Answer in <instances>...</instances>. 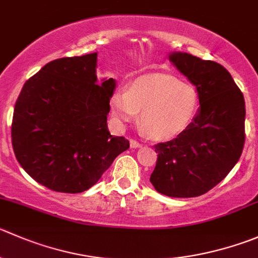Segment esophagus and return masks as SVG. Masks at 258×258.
I'll use <instances>...</instances> for the list:
<instances>
[{
    "label": "esophagus",
    "instance_id": "esophagus-1",
    "mask_svg": "<svg viewBox=\"0 0 258 258\" xmlns=\"http://www.w3.org/2000/svg\"><path fill=\"white\" fill-rule=\"evenodd\" d=\"M130 144H131V147H134V149H137V147L142 146V145L140 144L139 141H136V140H131V141H130Z\"/></svg>",
    "mask_w": 258,
    "mask_h": 258
}]
</instances>
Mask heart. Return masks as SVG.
<instances>
[{"instance_id":"obj_1","label":"heart","mask_w":258,"mask_h":258,"mask_svg":"<svg viewBox=\"0 0 258 258\" xmlns=\"http://www.w3.org/2000/svg\"><path fill=\"white\" fill-rule=\"evenodd\" d=\"M199 92L167 74H150L136 79L127 92H117L111 102L119 123L140 116V124L155 140H170L189 127L199 108Z\"/></svg>"}]
</instances>
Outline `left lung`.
<instances>
[{
  "label": "left lung",
  "mask_w": 258,
  "mask_h": 258,
  "mask_svg": "<svg viewBox=\"0 0 258 258\" xmlns=\"http://www.w3.org/2000/svg\"><path fill=\"white\" fill-rule=\"evenodd\" d=\"M169 59L197 87L201 108L184 132L155 145L157 160L150 181L164 196L192 198L219 184L241 157L246 106L221 64L186 52H172Z\"/></svg>",
  "instance_id": "8db88e82"
}]
</instances>
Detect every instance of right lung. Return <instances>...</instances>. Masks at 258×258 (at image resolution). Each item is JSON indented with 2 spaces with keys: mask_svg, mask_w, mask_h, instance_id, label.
Listing matches in <instances>:
<instances>
[{
  "mask_svg": "<svg viewBox=\"0 0 258 258\" xmlns=\"http://www.w3.org/2000/svg\"><path fill=\"white\" fill-rule=\"evenodd\" d=\"M96 67L97 52L52 60L26 81L15 104V156L54 191H86L130 147L128 140L109 134L116 81L97 84Z\"/></svg>",
  "mask_w": 258,
  "mask_h": 258,
  "instance_id": "obj_1",
  "label": "right lung"
}]
</instances>
